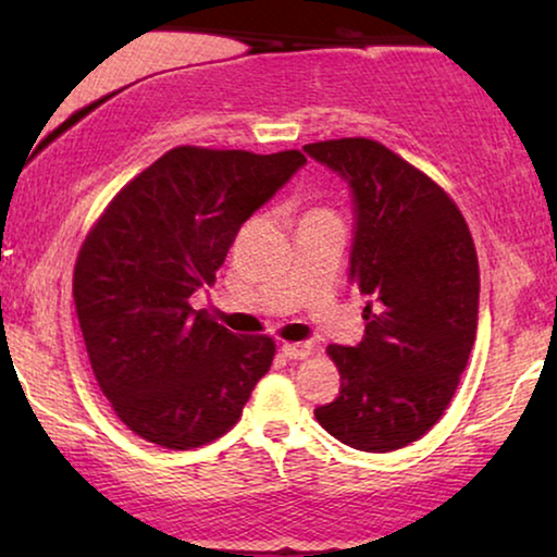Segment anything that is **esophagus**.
I'll list each match as a JSON object with an SVG mask.
<instances>
[{
    "mask_svg": "<svg viewBox=\"0 0 557 557\" xmlns=\"http://www.w3.org/2000/svg\"><path fill=\"white\" fill-rule=\"evenodd\" d=\"M281 352H284V357H288V360H307V357L311 355V345H307V342H284L281 345Z\"/></svg>",
    "mask_w": 557,
    "mask_h": 557,
    "instance_id": "34e87169",
    "label": "esophagus"
}]
</instances>
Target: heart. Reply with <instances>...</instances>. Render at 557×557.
Wrapping results in <instances>:
<instances>
[{"mask_svg":"<svg viewBox=\"0 0 557 557\" xmlns=\"http://www.w3.org/2000/svg\"><path fill=\"white\" fill-rule=\"evenodd\" d=\"M311 215H326V212H322V210H317V212H311Z\"/></svg>","mask_w":557,"mask_h":557,"instance_id":"obj_1","label":"heart"}]
</instances>
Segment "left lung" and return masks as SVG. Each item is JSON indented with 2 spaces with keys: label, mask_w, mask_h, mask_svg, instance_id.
<instances>
[{
  "label": "left lung",
  "mask_w": 557,
  "mask_h": 557,
  "mask_svg": "<svg viewBox=\"0 0 557 557\" xmlns=\"http://www.w3.org/2000/svg\"><path fill=\"white\" fill-rule=\"evenodd\" d=\"M349 185V281L368 296L360 345H330L339 395L314 410L342 444L395 451L431 431L451 403L479 317V261L451 197L372 139L307 144Z\"/></svg>",
  "instance_id": "obj_1"
}]
</instances>
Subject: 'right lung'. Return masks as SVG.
I'll return each instance as SVG.
<instances>
[{
    "mask_svg": "<svg viewBox=\"0 0 557 557\" xmlns=\"http://www.w3.org/2000/svg\"><path fill=\"white\" fill-rule=\"evenodd\" d=\"M304 164L296 149H170L88 233L75 311L98 385L136 436L185 451L238 423L276 345L233 334L189 296L215 284L240 225Z\"/></svg>",
    "mask_w": 557,
    "mask_h": 557,
    "instance_id": "add662e5",
    "label": "right lung"
}]
</instances>
